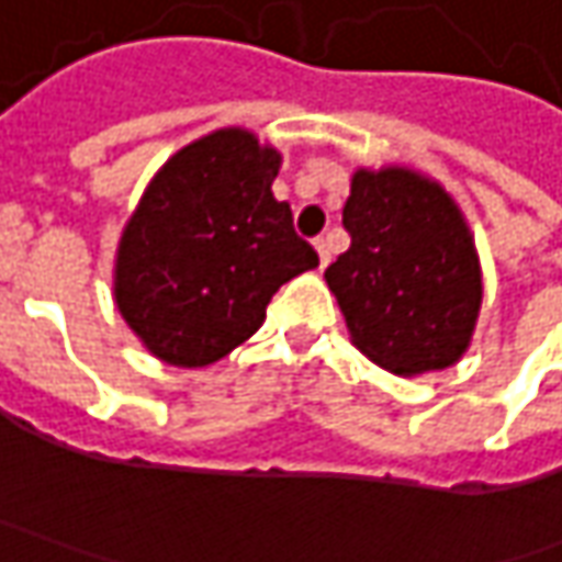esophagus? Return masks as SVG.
Returning <instances> with one entry per match:
<instances>
[{
  "instance_id": "34e87169",
  "label": "esophagus",
  "mask_w": 562,
  "mask_h": 562,
  "mask_svg": "<svg viewBox=\"0 0 562 562\" xmlns=\"http://www.w3.org/2000/svg\"><path fill=\"white\" fill-rule=\"evenodd\" d=\"M315 252H318V266L325 269L331 262V247H328V237H315Z\"/></svg>"
}]
</instances>
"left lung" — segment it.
I'll return each mask as SVG.
<instances>
[{
  "label": "left lung",
  "instance_id": "obj_1",
  "mask_svg": "<svg viewBox=\"0 0 562 562\" xmlns=\"http://www.w3.org/2000/svg\"><path fill=\"white\" fill-rule=\"evenodd\" d=\"M344 227L350 249L325 281L353 344L394 375L453 366L482 310L479 252L453 196L413 168H357Z\"/></svg>",
  "mask_w": 562,
  "mask_h": 562
}]
</instances>
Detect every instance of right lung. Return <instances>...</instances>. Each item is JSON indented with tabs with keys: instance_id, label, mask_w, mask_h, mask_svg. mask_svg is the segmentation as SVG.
Wrapping results in <instances>:
<instances>
[{
	"instance_id": "add662e5",
	"label": "right lung",
	"mask_w": 562,
	"mask_h": 562,
	"mask_svg": "<svg viewBox=\"0 0 562 562\" xmlns=\"http://www.w3.org/2000/svg\"><path fill=\"white\" fill-rule=\"evenodd\" d=\"M281 153L244 127L187 143L156 171L115 252V303L168 366H209L266 322L274 291L318 266L271 181Z\"/></svg>"
}]
</instances>
